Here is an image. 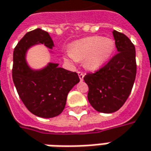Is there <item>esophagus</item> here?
<instances>
[{
	"instance_id": "1",
	"label": "esophagus",
	"mask_w": 151,
	"mask_h": 151,
	"mask_svg": "<svg viewBox=\"0 0 151 151\" xmlns=\"http://www.w3.org/2000/svg\"><path fill=\"white\" fill-rule=\"evenodd\" d=\"M78 77H79V78L81 81H83V78H84V73L83 72H78Z\"/></svg>"
}]
</instances>
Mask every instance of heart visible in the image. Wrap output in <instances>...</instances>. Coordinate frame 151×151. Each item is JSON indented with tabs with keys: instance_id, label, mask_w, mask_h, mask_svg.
Wrapping results in <instances>:
<instances>
[{
	"instance_id": "heart-1",
	"label": "heart",
	"mask_w": 151,
	"mask_h": 151,
	"mask_svg": "<svg viewBox=\"0 0 151 151\" xmlns=\"http://www.w3.org/2000/svg\"><path fill=\"white\" fill-rule=\"evenodd\" d=\"M116 50L115 41L111 38L94 35L73 42L66 52L65 59L84 60V67L90 71H97L110 60Z\"/></svg>"
}]
</instances>
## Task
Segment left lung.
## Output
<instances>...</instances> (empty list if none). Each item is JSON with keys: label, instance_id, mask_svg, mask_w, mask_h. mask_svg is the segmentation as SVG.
Returning a JSON list of instances; mask_svg holds the SVG:
<instances>
[{"label": "left lung", "instance_id": "left-lung-1", "mask_svg": "<svg viewBox=\"0 0 151 151\" xmlns=\"http://www.w3.org/2000/svg\"><path fill=\"white\" fill-rule=\"evenodd\" d=\"M118 53L101 69L83 78L88 86V99L102 113L118 111L126 102L136 79V49L122 33L112 31Z\"/></svg>", "mask_w": 151, "mask_h": 151}]
</instances>
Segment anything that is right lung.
Here are the masks:
<instances>
[{
  "instance_id": "1",
  "label": "right lung",
  "mask_w": 151,
  "mask_h": 151,
  "mask_svg": "<svg viewBox=\"0 0 151 151\" xmlns=\"http://www.w3.org/2000/svg\"><path fill=\"white\" fill-rule=\"evenodd\" d=\"M39 44L51 50L54 47L49 33L41 29L26 33L19 40L13 53L12 78L27 109L37 116L51 118L63 111L68 93L80 80L77 73L59 68L58 63H49L39 70L29 68L25 59L26 52Z\"/></svg>"
}]
</instances>
